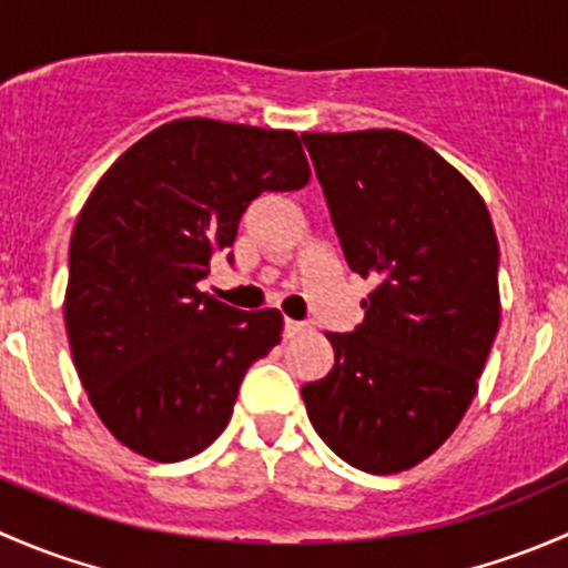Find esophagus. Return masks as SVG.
I'll return each instance as SVG.
<instances>
[{"label":"esophagus","mask_w":568,"mask_h":568,"mask_svg":"<svg viewBox=\"0 0 568 568\" xmlns=\"http://www.w3.org/2000/svg\"><path fill=\"white\" fill-rule=\"evenodd\" d=\"M305 329H307L305 321H294V318L283 321V335L285 337H296V335H302Z\"/></svg>","instance_id":"esophagus-1"}]
</instances>
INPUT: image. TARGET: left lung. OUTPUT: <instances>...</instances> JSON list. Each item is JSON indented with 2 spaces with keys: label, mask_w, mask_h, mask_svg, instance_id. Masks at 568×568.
I'll list each match as a JSON object with an SVG mask.
<instances>
[{
  "label": "left lung",
  "mask_w": 568,
  "mask_h": 568,
  "mask_svg": "<svg viewBox=\"0 0 568 568\" xmlns=\"http://www.w3.org/2000/svg\"><path fill=\"white\" fill-rule=\"evenodd\" d=\"M365 318L326 332L335 365L302 387L318 437L352 467L393 475L459 426L500 326L495 225L459 170L393 129L302 134Z\"/></svg>",
  "instance_id": "1"
}]
</instances>
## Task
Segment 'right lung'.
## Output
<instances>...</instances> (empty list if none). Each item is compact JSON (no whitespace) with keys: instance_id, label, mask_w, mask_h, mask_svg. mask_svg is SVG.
<instances>
[{"instance_id":"add662e5","label":"right lung","mask_w":568,"mask_h":568,"mask_svg":"<svg viewBox=\"0 0 568 568\" xmlns=\"http://www.w3.org/2000/svg\"><path fill=\"white\" fill-rule=\"evenodd\" d=\"M307 181L294 131L181 118L134 142L93 189L68 252L65 329L90 404L125 448L181 462L225 432L283 316L236 311L197 283L257 194Z\"/></svg>"}]
</instances>
